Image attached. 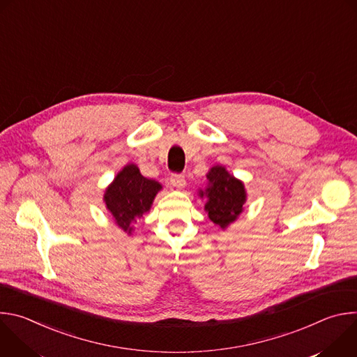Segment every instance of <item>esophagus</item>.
<instances>
[{"mask_svg":"<svg viewBox=\"0 0 357 357\" xmlns=\"http://www.w3.org/2000/svg\"><path fill=\"white\" fill-rule=\"evenodd\" d=\"M169 182L174 188L176 189H183L185 185H186V181H185V176L183 175H178V174H174L171 178H169Z\"/></svg>","mask_w":357,"mask_h":357,"instance_id":"1","label":"esophagus"}]
</instances>
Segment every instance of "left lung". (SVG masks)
<instances>
[{
	"instance_id": "1",
	"label": "left lung",
	"mask_w": 357,
	"mask_h": 357,
	"mask_svg": "<svg viewBox=\"0 0 357 357\" xmlns=\"http://www.w3.org/2000/svg\"><path fill=\"white\" fill-rule=\"evenodd\" d=\"M206 188L199 189L197 195L200 199L206 197L205 212L208 218L222 230H226L244 211L247 202L244 183L223 165H213L206 174Z\"/></svg>"
}]
</instances>
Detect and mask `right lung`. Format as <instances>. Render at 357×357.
<instances>
[{
	"instance_id": "1",
	"label": "right lung",
	"mask_w": 357,
	"mask_h": 357,
	"mask_svg": "<svg viewBox=\"0 0 357 357\" xmlns=\"http://www.w3.org/2000/svg\"><path fill=\"white\" fill-rule=\"evenodd\" d=\"M160 190V182L142 176L135 164H127L106 188L103 202L116 226L132 236V225L151 211Z\"/></svg>"
}]
</instances>
